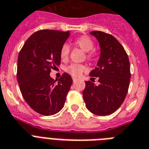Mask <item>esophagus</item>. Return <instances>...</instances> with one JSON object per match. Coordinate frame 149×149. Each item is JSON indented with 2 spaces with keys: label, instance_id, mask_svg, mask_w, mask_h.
<instances>
[{
  "label": "esophagus",
  "instance_id": "esophagus-1",
  "mask_svg": "<svg viewBox=\"0 0 149 149\" xmlns=\"http://www.w3.org/2000/svg\"><path fill=\"white\" fill-rule=\"evenodd\" d=\"M77 80V78H75V77H72V81H73V82H75Z\"/></svg>",
  "mask_w": 149,
  "mask_h": 149
}]
</instances>
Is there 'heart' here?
Masks as SVG:
<instances>
[{
	"label": "heart",
	"mask_w": 149,
	"mask_h": 149,
	"mask_svg": "<svg viewBox=\"0 0 149 149\" xmlns=\"http://www.w3.org/2000/svg\"><path fill=\"white\" fill-rule=\"evenodd\" d=\"M74 44L78 46L79 48L83 51L86 52V58L88 61H93L95 59V53L92 51L94 48V42L89 37L86 36L79 37L74 41ZM69 54H70V46L67 44H63L61 46L60 50V56L62 61H65L68 59ZM65 70L68 73L72 76V77H79L82 72L86 70V67L84 65L77 64V63H72L70 66L66 67Z\"/></svg>",
	"instance_id": "obj_1"
}]
</instances>
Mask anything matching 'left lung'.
<instances>
[{
    "instance_id": "1",
    "label": "left lung",
    "mask_w": 149,
    "mask_h": 149,
    "mask_svg": "<svg viewBox=\"0 0 149 149\" xmlns=\"http://www.w3.org/2000/svg\"><path fill=\"white\" fill-rule=\"evenodd\" d=\"M101 47L97 67L90 72L91 80L98 79L99 85L86 81L82 92L86 106L99 116L111 114L123 104L130 81V64L127 52L113 36L101 31L90 32Z\"/></svg>"
}]
</instances>
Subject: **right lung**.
Wrapping results in <instances>:
<instances>
[{"label":"right lung","instance_id":"add662e5","mask_svg":"<svg viewBox=\"0 0 149 149\" xmlns=\"http://www.w3.org/2000/svg\"><path fill=\"white\" fill-rule=\"evenodd\" d=\"M70 32L40 30L30 36L19 51L17 81L26 103L45 116L58 113L64 106L72 83L64 72L58 82L50 77L52 69L61 63L60 50Z\"/></svg>","mask_w":149,"mask_h":149}]
</instances>
